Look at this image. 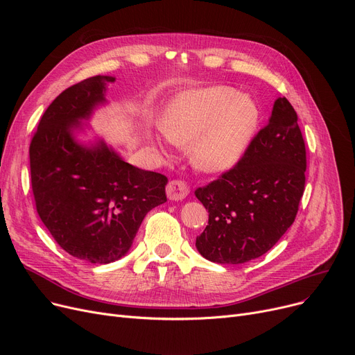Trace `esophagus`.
I'll list each match as a JSON object with an SVG mask.
<instances>
[{"instance_id":"1","label":"esophagus","mask_w":355,"mask_h":355,"mask_svg":"<svg viewBox=\"0 0 355 355\" xmlns=\"http://www.w3.org/2000/svg\"><path fill=\"white\" fill-rule=\"evenodd\" d=\"M190 187L181 180H171L166 185V196L173 201L182 200L189 196Z\"/></svg>"}]
</instances>
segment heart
<instances>
[{"instance_id":"b5f03b06","label":"heart","mask_w":355,"mask_h":355,"mask_svg":"<svg viewBox=\"0 0 355 355\" xmlns=\"http://www.w3.org/2000/svg\"><path fill=\"white\" fill-rule=\"evenodd\" d=\"M260 121L257 103L233 87L214 86L180 93L168 105L162 130L171 142L190 145V161L200 171L223 173L245 154ZM153 144L165 154V139Z\"/></svg>"}]
</instances>
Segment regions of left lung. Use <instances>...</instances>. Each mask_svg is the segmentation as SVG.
<instances>
[{
	"label": "left lung",
	"mask_w": 355,
	"mask_h": 355,
	"mask_svg": "<svg viewBox=\"0 0 355 355\" xmlns=\"http://www.w3.org/2000/svg\"><path fill=\"white\" fill-rule=\"evenodd\" d=\"M305 171L297 115L286 98H277L268 125L240 161L196 190L209 210V225L196 239L200 254L210 262L239 265L270 250L295 221Z\"/></svg>",
	"instance_id": "obj_1"
}]
</instances>
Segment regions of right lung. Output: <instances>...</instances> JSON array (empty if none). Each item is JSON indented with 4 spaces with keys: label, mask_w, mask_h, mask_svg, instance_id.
<instances>
[{
    "label": "right lung",
    "mask_w": 355,
    "mask_h": 355,
    "mask_svg": "<svg viewBox=\"0 0 355 355\" xmlns=\"http://www.w3.org/2000/svg\"><path fill=\"white\" fill-rule=\"evenodd\" d=\"M112 76L63 90L43 114L30 144L31 189L44 226L69 254L90 263L121 259L146 213L166 201L168 178L125 162L103 141L90 146L73 130L105 103Z\"/></svg>",
    "instance_id": "right-lung-1"
}]
</instances>
